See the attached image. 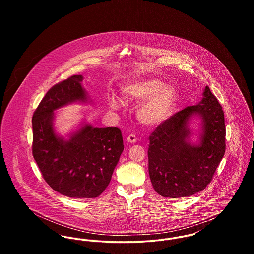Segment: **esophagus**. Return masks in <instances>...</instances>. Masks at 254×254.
<instances>
[{"instance_id":"obj_1","label":"esophagus","mask_w":254,"mask_h":254,"mask_svg":"<svg viewBox=\"0 0 254 254\" xmlns=\"http://www.w3.org/2000/svg\"><path fill=\"white\" fill-rule=\"evenodd\" d=\"M127 142L129 143V144H134V143H136V141H137V138H136V136L135 135H133V134H130L127 138Z\"/></svg>"}]
</instances>
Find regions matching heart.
I'll use <instances>...</instances> for the list:
<instances>
[{
    "instance_id": "1",
    "label": "heart",
    "mask_w": 254,
    "mask_h": 254,
    "mask_svg": "<svg viewBox=\"0 0 254 254\" xmlns=\"http://www.w3.org/2000/svg\"><path fill=\"white\" fill-rule=\"evenodd\" d=\"M124 98L129 102L145 101L138 109V120L148 127H156L167 121L175 107L178 92L174 86L166 85L153 77L135 80L121 88ZM110 109L117 110L121 103L116 97L109 98Z\"/></svg>"
}]
</instances>
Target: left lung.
Returning <instances> with one entry per match:
<instances>
[{
	"label": "left lung",
	"instance_id": "8db88e82",
	"mask_svg": "<svg viewBox=\"0 0 254 254\" xmlns=\"http://www.w3.org/2000/svg\"><path fill=\"white\" fill-rule=\"evenodd\" d=\"M225 137L224 112L206 85L197 105L172 115L149 137L148 172L155 191L181 198L205 190L225 154Z\"/></svg>",
	"mask_w": 254,
	"mask_h": 254
}]
</instances>
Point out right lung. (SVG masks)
<instances>
[{
	"label": "right lung",
	"mask_w": 254,
	"mask_h": 254,
	"mask_svg": "<svg viewBox=\"0 0 254 254\" xmlns=\"http://www.w3.org/2000/svg\"><path fill=\"white\" fill-rule=\"evenodd\" d=\"M74 75L52 86L32 117V153L44 179L70 198H95L109 186L124 150L121 130L81 122L66 137L55 129L54 111L71 104H92Z\"/></svg>",
	"instance_id": "1"
}]
</instances>
